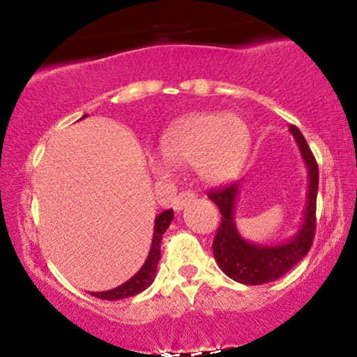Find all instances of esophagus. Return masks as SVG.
Instances as JSON below:
<instances>
[{
	"instance_id": "34e87169",
	"label": "esophagus",
	"mask_w": 357,
	"mask_h": 357,
	"mask_svg": "<svg viewBox=\"0 0 357 357\" xmlns=\"http://www.w3.org/2000/svg\"><path fill=\"white\" fill-rule=\"evenodd\" d=\"M192 199H195V192L192 191H183V192H179L178 195V198L174 199V210L176 211H179V210H183L184 206H186V204H190Z\"/></svg>"
}]
</instances>
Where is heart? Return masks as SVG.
I'll use <instances>...</instances> for the list:
<instances>
[{"mask_svg":"<svg viewBox=\"0 0 357 357\" xmlns=\"http://www.w3.org/2000/svg\"><path fill=\"white\" fill-rule=\"evenodd\" d=\"M248 144V127L241 117L198 112L169 127L159 149L169 165H192L204 183L220 184L238 173ZM151 169L161 178L171 174V167L161 161H151Z\"/></svg>","mask_w":357,"mask_h":357,"instance_id":"heart-1","label":"heart"}]
</instances>
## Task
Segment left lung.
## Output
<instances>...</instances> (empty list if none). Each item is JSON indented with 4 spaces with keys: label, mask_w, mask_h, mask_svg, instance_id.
Masks as SVG:
<instances>
[{
    "label": "left lung",
    "mask_w": 357,
    "mask_h": 357,
    "mask_svg": "<svg viewBox=\"0 0 357 357\" xmlns=\"http://www.w3.org/2000/svg\"><path fill=\"white\" fill-rule=\"evenodd\" d=\"M298 151L309 171V191L307 206L298 231L294 238L280 245H258L243 240L235 225V202L238 198L240 184L216 188L208 192V198L218 206L221 221L213 240V255L216 264L235 282L245 285H261L275 282L285 275L309 253L315 235V204L319 190V167L307 144L305 137L296 126H290Z\"/></svg>",
    "instance_id": "8db88e82"
}]
</instances>
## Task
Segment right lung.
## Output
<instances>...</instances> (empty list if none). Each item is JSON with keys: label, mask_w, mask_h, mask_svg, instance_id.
<instances>
[{"label": "right lung", "mask_w": 357, "mask_h": 357, "mask_svg": "<svg viewBox=\"0 0 357 357\" xmlns=\"http://www.w3.org/2000/svg\"><path fill=\"white\" fill-rule=\"evenodd\" d=\"M85 117V116H84ZM82 117V119H84ZM174 218L173 210H166L159 213L154 220V235L153 243H151L149 255H147L144 265L132 278L126 282V284L116 287L112 290H105V292H90V296L97 298H104V301H121V298H129L137 296L139 292L146 290L147 287L154 282L155 268H158L159 258H161V240L165 231L169 228L171 221Z\"/></svg>", "instance_id": "1"}]
</instances>
